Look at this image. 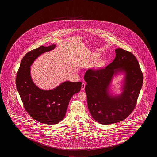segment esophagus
Here are the masks:
<instances>
[{
    "instance_id": "34e87169",
    "label": "esophagus",
    "mask_w": 157,
    "mask_h": 157,
    "mask_svg": "<svg viewBox=\"0 0 157 157\" xmlns=\"http://www.w3.org/2000/svg\"><path fill=\"white\" fill-rule=\"evenodd\" d=\"M85 83H82V88H81V89H82V90H84V89H85Z\"/></svg>"
}]
</instances>
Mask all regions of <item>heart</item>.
<instances>
[{
	"mask_svg": "<svg viewBox=\"0 0 157 157\" xmlns=\"http://www.w3.org/2000/svg\"><path fill=\"white\" fill-rule=\"evenodd\" d=\"M103 64V63L102 62H99L98 63V66H102Z\"/></svg>",
	"mask_w": 157,
	"mask_h": 157,
	"instance_id": "heart-1",
	"label": "heart"
}]
</instances>
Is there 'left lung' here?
<instances>
[{"mask_svg":"<svg viewBox=\"0 0 157 157\" xmlns=\"http://www.w3.org/2000/svg\"><path fill=\"white\" fill-rule=\"evenodd\" d=\"M113 62L105 68L89 69L84 75L85 93L91 115L101 124L123 121L133 111L143 84V73L136 57L122 49L115 50ZM125 74L123 92L113 95L109 88L114 75Z\"/></svg>","mask_w":157,"mask_h":157,"instance_id":"obj_1","label":"left lung"}]
</instances>
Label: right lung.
Here are the masks:
<instances>
[{"instance_id": "add662e5", "label": "right lung", "mask_w": 157, "mask_h": 157, "mask_svg": "<svg viewBox=\"0 0 157 157\" xmlns=\"http://www.w3.org/2000/svg\"><path fill=\"white\" fill-rule=\"evenodd\" d=\"M55 45L41 46L31 50L21 61L16 85L29 114L38 122L54 125L62 121L73 95L79 93L82 82L66 81L52 90H42L35 85L31 76V65L36 58L45 52L51 51Z\"/></svg>"}]
</instances>
